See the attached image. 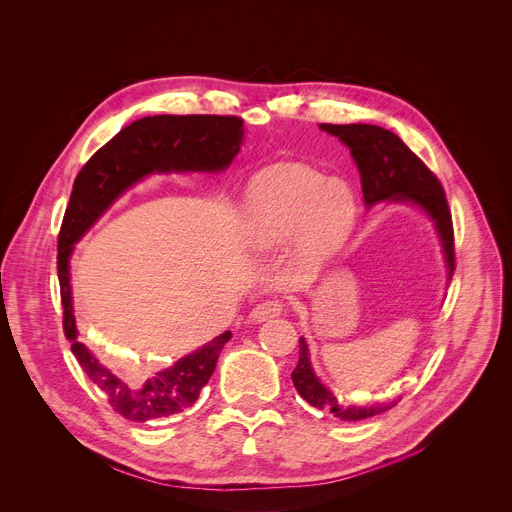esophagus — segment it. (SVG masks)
Instances as JSON below:
<instances>
[{
  "mask_svg": "<svg viewBox=\"0 0 512 512\" xmlns=\"http://www.w3.org/2000/svg\"><path fill=\"white\" fill-rule=\"evenodd\" d=\"M283 307H285V305H283L281 299H265V301H261V303L251 311V317H253V321H265V319H271V317L281 315Z\"/></svg>",
  "mask_w": 512,
  "mask_h": 512,
  "instance_id": "esophagus-1",
  "label": "esophagus"
}]
</instances>
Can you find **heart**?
Instances as JSON below:
<instances>
[{"instance_id": "obj_1", "label": "heart", "mask_w": 512, "mask_h": 512, "mask_svg": "<svg viewBox=\"0 0 512 512\" xmlns=\"http://www.w3.org/2000/svg\"><path fill=\"white\" fill-rule=\"evenodd\" d=\"M354 221L346 183L311 168H275L257 185L249 237L257 249H273L297 235L303 257L319 259L348 237Z\"/></svg>"}]
</instances>
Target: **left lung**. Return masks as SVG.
<instances>
[{"label": "left lung", "mask_w": 512, "mask_h": 512, "mask_svg": "<svg viewBox=\"0 0 512 512\" xmlns=\"http://www.w3.org/2000/svg\"><path fill=\"white\" fill-rule=\"evenodd\" d=\"M321 130L337 136L350 146V152L360 168L364 201L368 207L380 201H406L418 205L436 225L448 265V279L456 269L454 259V229L446 193L432 170L402 142L394 132L374 124H321ZM299 396L317 410L331 416L356 422L378 416L390 410L396 402L344 404L319 382L315 376L305 339H299V362L291 374Z\"/></svg>", "instance_id": "obj_1"}]
</instances>
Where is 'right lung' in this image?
<instances>
[{
	"instance_id": "1",
	"label": "right lung",
	"mask_w": 512,
	"mask_h": 512,
	"mask_svg": "<svg viewBox=\"0 0 512 512\" xmlns=\"http://www.w3.org/2000/svg\"><path fill=\"white\" fill-rule=\"evenodd\" d=\"M243 118L217 114L144 116L122 128L82 166L74 181L70 203L58 235V279L64 309V333L72 354L86 376L104 392L114 412L130 422H154L191 408L211 380L219 354L231 339L221 333L201 350L181 358L148 378L144 386H130L104 368L78 342V327L70 289V255L74 243L106 213V209L134 183L152 173L227 168L243 142Z\"/></svg>"
}]
</instances>
